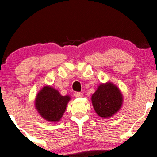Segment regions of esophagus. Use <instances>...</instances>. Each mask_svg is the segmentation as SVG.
Listing matches in <instances>:
<instances>
[{
    "mask_svg": "<svg viewBox=\"0 0 157 157\" xmlns=\"http://www.w3.org/2000/svg\"><path fill=\"white\" fill-rule=\"evenodd\" d=\"M74 96L77 98H79V97H82L83 96V93H80V92H75V93H74Z\"/></svg>",
    "mask_w": 157,
    "mask_h": 157,
    "instance_id": "34e87169",
    "label": "esophagus"
}]
</instances>
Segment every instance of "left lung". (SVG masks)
Here are the masks:
<instances>
[{
  "label": "left lung",
  "instance_id": "obj_1",
  "mask_svg": "<svg viewBox=\"0 0 157 157\" xmlns=\"http://www.w3.org/2000/svg\"><path fill=\"white\" fill-rule=\"evenodd\" d=\"M122 100L120 90L111 83L101 84L92 96L93 108L102 118H109L116 113L121 108Z\"/></svg>",
  "mask_w": 157,
  "mask_h": 157
}]
</instances>
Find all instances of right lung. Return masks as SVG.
Listing matches in <instances>:
<instances>
[{"label":"right lung","mask_w":157,"mask_h":157,"mask_svg":"<svg viewBox=\"0 0 157 157\" xmlns=\"http://www.w3.org/2000/svg\"><path fill=\"white\" fill-rule=\"evenodd\" d=\"M70 99L68 96H61L55 89L45 86L36 96V107L45 119L58 121L62 117Z\"/></svg>","instance_id":"add662e5"}]
</instances>
